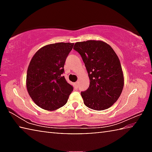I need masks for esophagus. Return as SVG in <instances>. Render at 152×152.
Instances as JSON below:
<instances>
[{"label":"esophagus","mask_w":152,"mask_h":152,"mask_svg":"<svg viewBox=\"0 0 152 152\" xmlns=\"http://www.w3.org/2000/svg\"><path fill=\"white\" fill-rule=\"evenodd\" d=\"M78 84H79V82H78V81H77L76 82H75V86H76V88H78Z\"/></svg>","instance_id":"esophagus-1"}]
</instances>
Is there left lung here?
I'll return each mask as SVG.
<instances>
[{
    "label": "left lung",
    "mask_w": 152,
    "mask_h": 152,
    "mask_svg": "<svg viewBox=\"0 0 152 152\" xmlns=\"http://www.w3.org/2000/svg\"><path fill=\"white\" fill-rule=\"evenodd\" d=\"M74 49L81 56L91 80L88 88L81 92L84 104L96 110L109 109L119 99L124 85L116 53L102 41L77 42Z\"/></svg>",
    "instance_id": "1"
}]
</instances>
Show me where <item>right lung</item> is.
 Returning <instances> with one entry per match:
<instances>
[{
    "instance_id": "obj_1",
    "label": "right lung",
    "mask_w": 152,
    "mask_h": 152,
    "mask_svg": "<svg viewBox=\"0 0 152 152\" xmlns=\"http://www.w3.org/2000/svg\"><path fill=\"white\" fill-rule=\"evenodd\" d=\"M74 43H56L43 46L31 60L26 85L35 103L47 110H54L65 104L73 86L63 76L64 64Z\"/></svg>"
}]
</instances>
